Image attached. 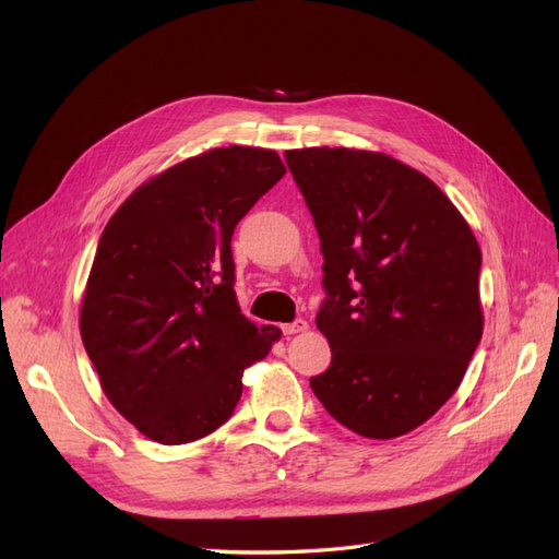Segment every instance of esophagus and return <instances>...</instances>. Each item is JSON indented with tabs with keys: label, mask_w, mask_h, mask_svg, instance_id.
I'll return each instance as SVG.
<instances>
[{
	"label": "esophagus",
	"mask_w": 559,
	"mask_h": 559,
	"mask_svg": "<svg viewBox=\"0 0 559 559\" xmlns=\"http://www.w3.org/2000/svg\"><path fill=\"white\" fill-rule=\"evenodd\" d=\"M308 329H310V324H308L306 319H296L294 324H284V326H282V333H284V335H296V333H306Z\"/></svg>",
	"instance_id": "34e87169"
}]
</instances>
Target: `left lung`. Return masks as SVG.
Instances as JSON below:
<instances>
[{
  "instance_id": "1",
  "label": "left lung",
  "mask_w": 559,
  "mask_h": 559,
  "mask_svg": "<svg viewBox=\"0 0 559 559\" xmlns=\"http://www.w3.org/2000/svg\"><path fill=\"white\" fill-rule=\"evenodd\" d=\"M324 253L317 329L331 366L314 396L349 431L411 433L460 389L483 335L480 247L462 212L380 151L292 148Z\"/></svg>"
}]
</instances>
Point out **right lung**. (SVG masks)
<instances>
[{"instance_id":"add662e5","label":"right lung","mask_w":559,"mask_h":559,"mask_svg":"<svg viewBox=\"0 0 559 559\" xmlns=\"http://www.w3.org/2000/svg\"><path fill=\"white\" fill-rule=\"evenodd\" d=\"M284 173L273 148H210L138 186L103 230L81 341L109 403L151 441L222 427L245 370L282 337L240 312L230 238Z\"/></svg>"}]
</instances>
